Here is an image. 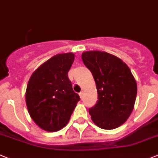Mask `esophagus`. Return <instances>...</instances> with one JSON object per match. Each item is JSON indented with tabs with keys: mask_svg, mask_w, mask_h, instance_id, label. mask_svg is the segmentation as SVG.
Segmentation results:
<instances>
[{
	"mask_svg": "<svg viewBox=\"0 0 158 158\" xmlns=\"http://www.w3.org/2000/svg\"><path fill=\"white\" fill-rule=\"evenodd\" d=\"M79 96H80L81 100H82V99H83V92H80V93H79Z\"/></svg>",
	"mask_w": 158,
	"mask_h": 158,
	"instance_id": "obj_1",
	"label": "esophagus"
}]
</instances>
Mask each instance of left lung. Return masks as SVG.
Returning <instances> with one entry per match:
<instances>
[{
  "instance_id": "8db88e82",
  "label": "left lung",
  "mask_w": 158,
  "mask_h": 158,
  "mask_svg": "<svg viewBox=\"0 0 158 158\" xmlns=\"http://www.w3.org/2000/svg\"><path fill=\"white\" fill-rule=\"evenodd\" d=\"M82 62L91 72L98 100L89 109L98 127L112 130L128 119L134 109L137 84L130 69L117 56L102 51H86Z\"/></svg>"
}]
</instances>
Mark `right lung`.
<instances>
[{
    "label": "right lung",
    "mask_w": 158,
    "mask_h": 158,
    "mask_svg": "<svg viewBox=\"0 0 158 158\" xmlns=\"http://www.w3.org/2000/svg\"><path fill=\"white\" fill-rule=\"evenodd\" d=\"M74 60L72 52L55 55L38 67L28 81V113L38 127L46 131H57L65 127L80 100L68 77Z\"/></svg>",
    "instance_id": "obj_1"
}]
</instances>
